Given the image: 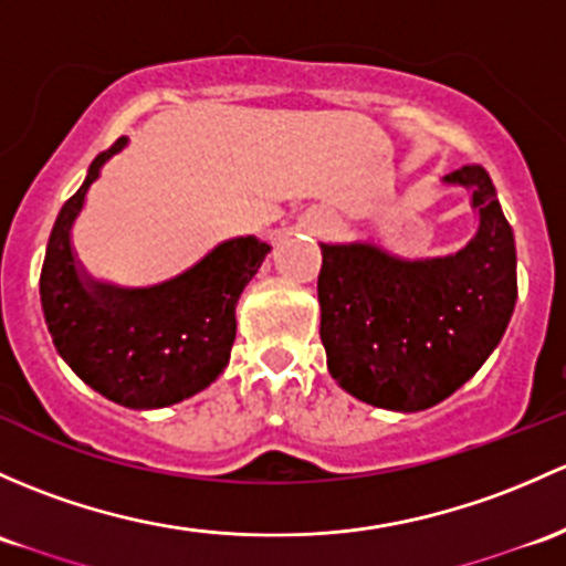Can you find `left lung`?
I'll use <instances>...</instances> for the list:
<instances>
[{
  "mask_svg": "<svg viewBox=\"0 0 566 566\" xmlns=\"http://www.w3.org/2000/svg\"><path fill=\"white\" fill-rule=\"evenodd\" d=\"M444 181L472 189L478 235L450 258L403 263L371 243L323 247L319 338L331 377L396 412L433 407L474 377L518 298L515 238L483 165Z\"/></svg>",
  "mask_w": 566,
  "mask_h": 566,
  "instance_id": "obj_1",
  "label": "left lung"
}]
</instances>
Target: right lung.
<instances>
[{"label": "right lung", "instance_id": "right-lung-1", "mask_svg": "<svg viewBox=\"0 0 566 566\" xmlns=\"http://www.w3.org/2000/svg\"><path fill=\"white\" fill-rule=\"evenodd\" d=\"M97 154L78 192L62 206L40 273V301L59 355L111 401L157 409L208 388L228 366L235 342V303L271 249L235 238L181 276L146 290L83 282L70 249V228L86 189L118 148Z\"/></svg>", "mask_w": 566, "mask_h": 566}]
</instances>
